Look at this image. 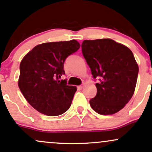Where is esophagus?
<instances>
[{
  "label": "esophagus",
  "mask_w": 152,
  "mask_h": 152,
  "mask_svg": "<svg viewBox=\"0 0 152 152\" xmlns=\"http://www.w3.org/2000/svg\"><path fill=\"white\" fill-rule=\"evenodd\" d=\"M78 88H79V89H83V85H80V86H78Z\"/></svg>",
  "instance_id": "obj_1"
}]
</instances>
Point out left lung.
Listing matches in <instances>:
<instances>
[{"label":"left lung","instance_id":"obj_1","mask_svg":"<svg viewBox=\"0 0 152 152\" xmlns=\"http://www.w3.org/2000/svg\"><path fill=\"white\" fill-rule=\"evenodd\" d=\"M82 52L93 78L100 80L90 106L100 115L117 113L135 90L139 66L132 52L112 39H101L83 41Z\"/></svg>","mask_w":152,"mask_h":152}]
</instances>
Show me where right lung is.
Instances as JSON below:
<instances>
[{"label": "right lung", "instance_id": "right-lung-1", "mask_svg": "<svg viewBox=\"0 0 152 152\" xmlns=\"http://www.w3.org/2000/svg\"><path fill=\"white\" fill-rule=\"evenodd\" d=\"M80 47L76 40L39 44L21 60L18 87L26 100L37 111L57 116L70 107L77 88L59 80L65 74L64 63Z\"/></svg>", "mask_w": 152, "mask_h": 152}]
</instances>
